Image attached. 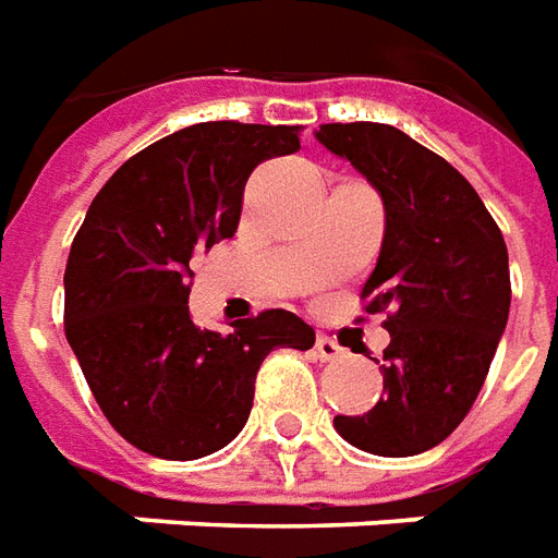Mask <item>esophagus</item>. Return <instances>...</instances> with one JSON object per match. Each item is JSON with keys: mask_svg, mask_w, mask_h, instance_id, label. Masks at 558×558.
Instances as JSON below:
<instances>
[{"mask_svg": "<svg viewBox=\"0 0 558 558\" xmlns=\"http://www.w3.org/2000/svg\"><path fill=\"white\" fill-rule=\"evenodd\" d=\"M315 351H318L320 360H339L341 353H344L339 344L329 339V336H324V332H318V339H315Z\"/></svg>", "mask_w": 558, "mask_h": 558, "instance_id": "34e87169", "label": "esophagus"}]
</instances>
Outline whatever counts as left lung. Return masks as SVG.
I'll return each instance as SVG.
<instances>
[{"label":"left lung","instance_id":"1","mask_svg":"<svg viewBox=\"0 0 558 558\" xmlns=\"http://www.w3.org/2000/svg\"><path fill=\"white\" fill-rule=\"evenodd\" d=\"M315 140L351 162L386 210L380 258L363 288L365 312H386L384 396L332 425L384 458L428 451L470 413L506 332V240L470 181L398 128L320 124Z\"/></svg>","mask_w":558,"mask_h":558}]
</instances>
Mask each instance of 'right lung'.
Here are the masks:
<instances>
[{"label":"right lung","mask_w":558,"mask_h":558,"mask_svg":"<svg viewBox=\"0 0 558 558\" xmlns=\"http://www.w3.org/2000/svg\"><path fill=\"white\" fill-rule=\"evenodd\" d=\"M300 128L205 121L130 157L85 214L64 267V336L109 425L166 461L238 437L255 374L276 348L308 351L315 329L267 308L229 332L190 318V258L238 231L243 186Z\"/></svg>","instance_id":"1"}]
</instances>
